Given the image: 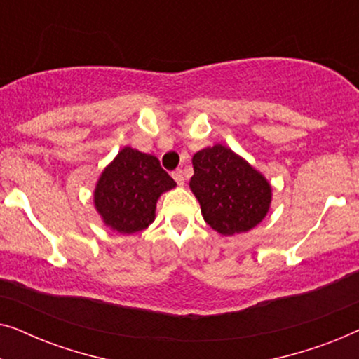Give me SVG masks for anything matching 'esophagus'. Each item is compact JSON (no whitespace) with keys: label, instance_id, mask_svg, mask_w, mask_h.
Masks as SVG:
<instances>
[{"label":"esophagus","instance_id":"1","mask_svg":"<svg viewBox=\"0 0 359 359\" xmlns=\"http://www.w3.org/2000/svg\"><path fill=\"white\" fill-rule=\"evenodd\" d=\"M173 178H175V181H176V183H178L180 186L184 184V175H183V171H181V170L173 171Z\"/></svg>","mask_w":359,"mask_h":359}]
</instances>
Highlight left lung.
Returning a JSON list of instances; mask_svg holds the SVG:
<instances>
[{"instance_id": "1", "label": "left lung", "mask_w": 359, "mask_h": 359, "mask_svg": "<svg viewBox=\"0 0 359 359\" xmlns=\"http://www.w3.org/2000/svg\"><path fill=\"white\" fill-rule=\"evenodd\" d=\"M189 188L198 198L205 222L215 232H248L262 222L271 204V186L247 160L224 145L193 156Z\"/></svg>"}]
</instances>
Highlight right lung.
<instances>
[{
    "label": "right lung",
    "mask_w": 359,
    "mask_h": 359,
    "mask_svg": "<svg viewBox=\"0 0 359 359\" xmlns=\"http://www.w3.org/2000/svg\"><path fill=\"white\" fill-rule=\"evenodd\" d=\"M175 186L156 156L124 147L97 180L95 208L114 232L135 233L154 222L156 201Z\"/></svg>",
    "instance_id": "add662e5"
}]
</instances>
